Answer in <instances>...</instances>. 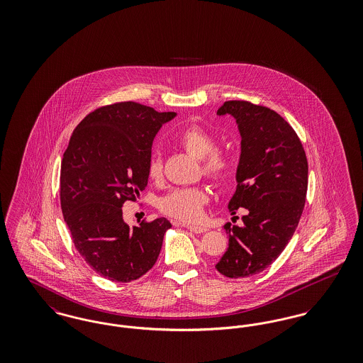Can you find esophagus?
<instances>
[{
    "label": "esophagus",
    "instance_id": "34e87169",
    "mask_svg": "<svg viewBox=\"0 0 363 363\" xmlns=\"http://www.w3.org/2000/svg\"><path fill=\"white\" fill-rule=\"evenodd\" d=\"M186 227H188V230H190L191 233H196V234H203V233L208 231L206 225H188Z\"/></svg>",
    "mask_w": 363,
    "mask_h": 363
}]
</instances>
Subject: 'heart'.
Masks as SVG:
<instances>
[{"label":"heart","mask_w":363,"mask_h":363,"mask_svg":"<svg viewBox=\"0 0 363 363\" xmlns=\"http://www.w3.org/2000/svg\"><path fill=\"white\" fill-rule=\"evenodd\" d=\"M177 143L189 155L201 159L203 173L216 185H227L234 179L237 174L234 156L216 150V138L206 129L196 125L189 126L179 133ZM148 177L152 181H159L163 177V162L159 154H154L150 159ZM207 203V191L203 188H184L163 196L159 201V209L182 222H197L201 219Z\"/></svg>","instance_id":"obj_1"}]
</instances>
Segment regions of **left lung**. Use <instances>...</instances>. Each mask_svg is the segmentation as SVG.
<instances>
[{
	"mask_svg": "<svg viewBox=\"0 0 363 363\" xmlns=\"http://www.w3.org/2000/svg\"><path fill=\"white\" fill-rule=\"evenodd\" d=\"M241 133L237 190L228 208H245L242 225L227 223L228 249L215 268L227 277H252L268 268L293 238L308 191V159L291 125L277 111L247 101H227ZM238 219V216H235Z\"/></svg>",
	"mask_w": 363,
	"mask_h": 363,
	"instance_id": "obj_1",
	"label": "left lung"
}]
</instances>
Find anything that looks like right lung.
Returning a JSON list of instances; mask_svg holds the SVG:
<instances>
[{
  "label": "right lung",
  "instance_id": "add662e5",
  "mask_svg": "<svg viewBox=\"0 0 363 363\" xmlns=\"http://www.w3.org/2000/svg\"><path fill=\"white\" fill-rule=\"evenodd\" d=\"M174 117L130 101L106 104L76 126L64 152V220L80 256L111 281L128 283L147 274L172 227L166 218L130 227L122 219V206L145 189L152 141Z\"/></svg>",
  "mask_w": 363,
  "mask_h": 363
}]
</instances>
